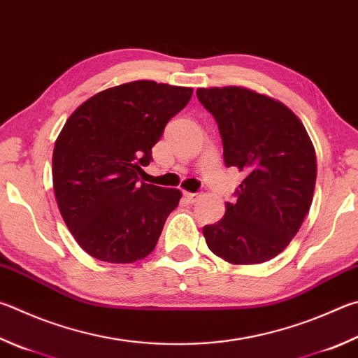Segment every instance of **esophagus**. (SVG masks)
Instances as JSON below:
<instances>
[{
  "label": "esophagus",
  "instance_id": "34e87169",
  "mask_svg": "<svg viewBox=\"0 0 358 358\" xmlns=\"http://www.w3.org/2000/svg\"><path fill=\"white\" fill-rule=\"evenodd\" d=\"M185 197L187 199V201H191V203H194V201H197L200 197H201V192H187L185 191Z\"/></svg>",
  "mask_w": 358,
  "mask_h": 358
}]
</instances>
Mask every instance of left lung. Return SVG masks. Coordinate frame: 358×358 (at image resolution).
<instances>
[{
  "mask_svg": "<svg viewBox=\"0 0 358 358\" xmlns=\"http://www.w3.org/2000/svg\"><path fill=\"white\" fill-rule=\"evenodd\" d=\"M217 122L227 167L245 178L219 222L203 227L210 250L233 264H257L287 249L313 200L316 153L283 103L250 89H197Z\"/></svg>",
  "mask_w": 358,
  "mask_h": 358,
  "instance_id": "obj_1",
  "label": "left lung"
}]
</instances>
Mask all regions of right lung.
<instances>
[{"instance_id":"add662e5","label":"right lung","mask_w":358,"mask_h":358,"mask_svg":"<svg viewBox=\"0 0 358 358\" xmlns=\"http://www.w3.org/2000/svg\"><path fill=\"white\" fill-rule=\"evenodd\" d=\"M191 96V87L141 80L101 90L67 119L53 150L55 196L90 257L133 263L153 252L181 192L139 183V175Z\"/></svg>"}]
</instances>
